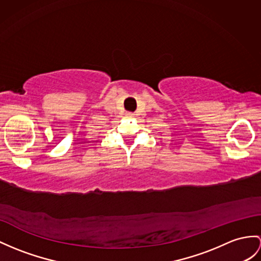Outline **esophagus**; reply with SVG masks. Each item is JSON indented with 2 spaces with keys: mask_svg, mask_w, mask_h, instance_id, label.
Here are the masks:
<instances>
[{
  "mask_svg": "<svg viewBox=\"0 0 261 261\" xmlns=\"http://www.w3.org/2000/svg\"><path fill=\"white\" fill-rule=\"evenodd\" d=\"M126 116L127 117H134V114H133V113H126Z\"/></svg>",
  "mask_w": 261,
  "mask_h": 261,
  "instance_id": "obj_1",
  "label": "esophagus"
}]
</instances>
